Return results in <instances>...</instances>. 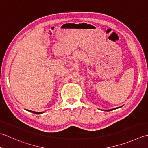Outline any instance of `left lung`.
<instances>
[{
    "instance_id": "8db88e82",
    "label": "left lung",
    "mask_w": 148,
    "mask_h": 148,
    "mask_svg": "<svg viewBox=\"0 0 148 148\" xmlns=\"http://www.w3.org/2000/svg\"><path fill=\"white\" fill-rule=\"evenodd\" d=\"M123 106H119V107H118V108H113V109H110V110H105V111H106V112H109V111H111V110H115V109H117V108H121V107H122Z\"/></svg>"
}]
</instances>
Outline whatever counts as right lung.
<instances>
[{"mask_svg":"<svg viewBox=\"0 0 148 148\" xmlns=\"http://www.w3.org/2000/svg\"><path fill=\"white\" fill-rule=\"evenodd\" d=\"M27 110L28 112H30L31 113H33V114H41L43 113V112H34V111H31V110Z\"/></svg>","mask_w":148,"mask_h":148,"instance_id":"1","label":"right lung"}]
</instances>
